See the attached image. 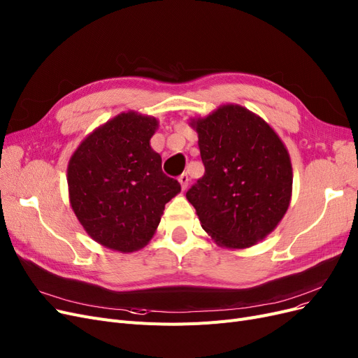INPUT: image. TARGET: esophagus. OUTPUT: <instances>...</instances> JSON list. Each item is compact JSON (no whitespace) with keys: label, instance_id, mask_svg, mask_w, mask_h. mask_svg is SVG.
I'll return each mask as SVG.
<instances>
[{"label":"esophagus","instance_id":"esophagus-1","mask_svg":"<svg viewBox=\"0 0 358 358\" xmlns=\"http://www.w3.org/2000/svg\"><path fill=\"white\" fill-rule=\"evenodd\" d=\"M178 181H180V184H181V189H182V190H186V189H187V186H189V181H190V178H189V176H187V174H181V176L178 177Z\"/></svg>","mask_w":358,"mask_h":358}]
</instances>
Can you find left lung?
Instances as JSON below:
<instances>
[{
	"instance_id": "8db88e82",
	"label": "left lung",
	"mask_w": 358,
	"mask_h": 358,
	"mask_svg": "<svg viewBox=\"0 0 358 358\" xmlns=\"http://www.w3.org/2000/svg\"><path fill=\"white\" fill-rule=\"evenodd\" d=\"M205 174L186 193L202 229L230 249L249 248L280 222L292 196V164L262 117L224 104L192 119Z\"/></svg>"
}]
</instances>
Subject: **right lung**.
<instances>
[{
  "label": "right lung",
  "mask_w": 358,
  "mask_h": 358,
  "mask_svg": "<svg viewBox=\"0 0 358 358\" xmlns=\"http://www.w3.org/2000/svg\"><path fill=\"white\" fill-rule=\"evenodd\" d=\"M156 129L153 116L117 115L78 145L68 165L76 218L91 239L119 252L148 245L165 205L181 192L150 148Z\"/></svg>",
  "instance_id": "add662e5"
}]
</instances>
